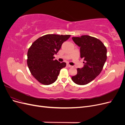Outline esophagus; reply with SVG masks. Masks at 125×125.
I'll return each instance as SVG.
<instances>
[{
    "label": "esophagus",
    "mask_w": 125,
    "mask_h": 125,
    "mask_svg": "<svg viewBox=\"0 0 125 125\" xmlns=\"http://www.w3.org/2000/svg\"><path fill=\"white\" fill-rule=\"evenodd\" d=\"M67 66H68V67H73V66H72L70 65H69V64H67Z\"/></svg>",
    "instance_id": "esophagus-1"
}]
</instances>
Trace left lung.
I'll return each mask as SVG.
<instances>
[{
    "label": "left lung",
    "instance_id": "left-lung-1",
    "mask_svg": "<svg viewBox=\"0 0 125 125\" xmlns=\"http://www.w3.org/2000/svg\"><path fill=\"white\" fill-rule=\"evenodd\" d=\"M80 47V57L84 59V66L77 69V74L71 78L75 84L85 85L93 80L103 69L107 59V50L102 42L89 35L73 37Z\"/></svg>",
    "mask_w": 125,
    "mask_h": 125
}]
</instances>
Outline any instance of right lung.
Wrapping results in <instances>:
<instances>
[{
	"mask_svg": "<svg viewBox=\"0 0 125 125\" xmlns=\"http://www.w3.org/2000/svg\"><path fill=\"white\" fill-rule=\"evenodd\" d=\"M70 35L47 34L34 42L28 52L27 64L33 76L41 83L49 85L57 79L60 70L66 66L55 58Z\"/></svg>",
	"mask_w": 125,
	"mask_h": 125,
	"instance_id": "add662e5",
	"label": "right lung"
}]
</instances>
